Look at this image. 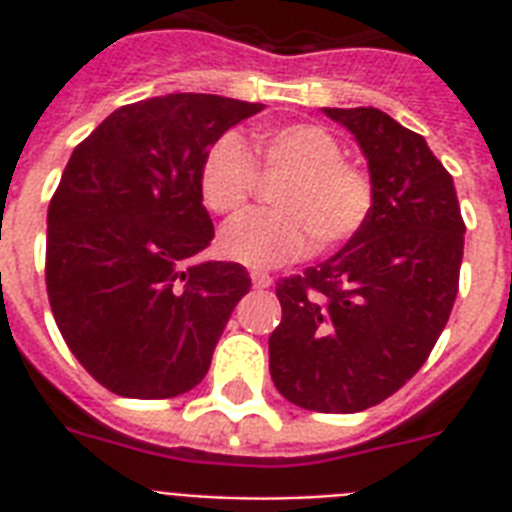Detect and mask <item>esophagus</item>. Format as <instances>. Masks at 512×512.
<instances>
[{
    "label": "esophagus",
    "instance_id": "1",
    "mask_svg": "<svg viewBox=\"0 0 512 512\" xmlns=\"http://www.w3.org/2000/svg\"><path fill=\"white\" fill-rule=\"evenodd\" d=\"M249 276H252V284H255L257 289H268L273 284L271 276H268V273H263V271H252Z\"/></svg>",
    "mask_w": 512,
    "mask_h": 512
}]
</instances>
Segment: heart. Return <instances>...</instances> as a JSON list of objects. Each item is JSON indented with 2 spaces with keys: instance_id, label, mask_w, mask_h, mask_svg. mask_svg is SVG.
<instances>
[{
  "instance_id": "obj_1",
  "label": "heart",
  "mask_w": 512,
  "mask_h": 512,
  "mask_svg": "<svg viewBox=\"0 0 512 512\" xmlns=\"http://www.w3.org/2000/svg\"><path fill=\"white\" fill-rule=\"evenodd\" d=\"M265 170L287 172L276 207L239 215L220 231V252L249 268H276L311 249L353 239L374 204L372 177L345 159L340 140L321 124H281L257 130ZM257 188L255 159L236 132L209 146L199 172L201 201L215 215L239 212Z\"/></svg>"
}]
</instances>
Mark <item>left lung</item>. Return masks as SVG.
<instances>
[{
    "instance_id": "obj_1",
    "label": "left lung",
    "mask_w": 512,
    "mask_h": 512,
    "mask_svg": "<svg viewBox=\"0 0 512 512\" xmlns=\"http://www.w3.org/2000/svg\"><path fill=\"white\" fill-rule=\"evenodd\" d=\"M356 135L374 204L364 228L303 276L279 279L271 377L292 404L364 412L428 361L460 289L465 223L425 138L380 108H324Z\"/></svg>"
}]
</instances>
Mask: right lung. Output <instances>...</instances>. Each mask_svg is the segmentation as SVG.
<instances>
[{
  "label": "right lung",
  "mask_w": 512,
  "mask_h": 512,
  "mask_svg": "<svg viewBox=\"0 0 512 512\" xmlns=\"http://www.w3.org/2000/svg\"><path fill=\"white\" fill-rule=\"evenodd\" d=\"M263 103L172 92L116 108L74 148L47 209V297L79 364L116 396L196 388L252 281L193 263L215 239L204 154Z\"/></svg>",
  "instance_id": "1"
}]
</instances>
